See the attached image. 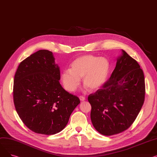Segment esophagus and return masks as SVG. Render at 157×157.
Returning a JSON list of instances; mask_svg holds the SVG:
<instances>
[{
    "mask_svg": "<svg viewBox=\"0 0 157 157\" xmlns=\"http://www.w3.org/2000/svg\"><path fill=\"white\" fill-rule=\"evenodd\" d=\"M79 99L81 101H83L85 100V97H83V96H79Z\"/></svg>",
    "mask_w": 157,
    "mask_h": 157,
    "instance_id": "esophagus-1",
    "label": "esophagus"
}]
</instances>
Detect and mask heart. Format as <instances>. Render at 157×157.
Returning a JSON list of instances; mask_svg holds the SVG:
<instances>
[{
	"instance_id": "obj_1",
	"label": "heart",
	"mask_w": 157,
	"mask_h": 157,
	"mask_svg": "<svg viewBox=\"0 0 157 157\" xmlns=\"http://www.w3.org/2000/svg\"><path fill=\"white\" fill-rule=\"evenodd\" d=\"M61 74L62 84L67 91L76 90L83 77V83L90 90L101 86L105 81L110 70L109 61L104 57L85 55L77 58Z\"/></svg>"
}]
</instances>
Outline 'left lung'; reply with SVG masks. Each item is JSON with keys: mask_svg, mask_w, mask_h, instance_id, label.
I'll return each mask as SVG.
<instances>
[{"mask_svg": "<svg viewBox=\"0 0 157 157\" xmlns=\"http://www.w3.org/2000/svg\"><path fill=\"white\" fill-rule=\"evenodd\" d=\"M144 98L143 71L137 62L123 50L110 78L88 97L94 127L104 136L127 130L141 111Z\"/></svg>", "mask_w": 157, "mask_h": 157, "instance_id": "left-lung-1", "label": "left lung"}]
</instances>
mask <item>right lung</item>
I'll list each match as a JSON object with an SVG mask.
<instances>
[{
  "instance_id": "add662e5",
  "label": "right lung",
  "mask_w": 157,
  "mask_h": 157,
  "mask_svg": "<svg viewBox=\"0 0 157 157\" xmlns=\"http://www.w3.org/2000/svg\"><path fill=\"white\" fill-rule=\"evenodd\" d=\"M53 53L41 49L23 60L14 78L13 101L23 123L36 133L52 135L67 125L79 98L65 90Z\"/></svg>"
}]
</instances>
